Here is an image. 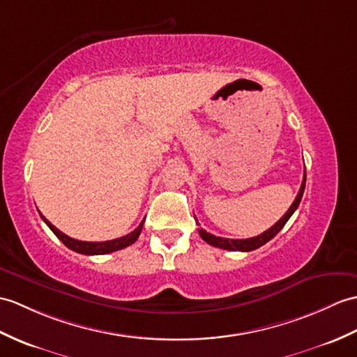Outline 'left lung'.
<instances>
[{
	"label": "left lung",
	"instance_id": "8db88e82",
	"mask_svg": "<svg viewBox=\"0 0 357 357\" xmlns=\"http://www.w3.org/2000/svg\"><path fill=\"white\" fill-rule=\"evenodd\" d=\"M304 188H305V173H304V178H303V184H301L300 192H298L294 204L291 205V208L287 210V213L275 223V225L264 231V233H261L260 236H255V237H251V238H225V237H216V236H213L210 233H206L205 229H199V236H201L208 245L220 248V250L245 251V252L254 251V250H257V248H260L264 243H268L269 240L275 237L281 231V228L286 225V222L291 219V216L295 213V210L298 208V205H300V202H301ZM196 223H197V219H196ZM197 225H199V223H197Z\"/></svg>",
	"mask_w": 357,
	"mask_h": 357
}]
</instances>
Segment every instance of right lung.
<instances>
[{
	"instance_id": "obj_1",
	"label": "right lung",
	"mask_w": 357,
	"mask_h": 357,
	"mask_svg": "<svg viewBox=\"0 0 357 357\" xmlns=\"http://www.w3.org/2000/svg\"><path fill=\"white\" fill-rule=\"evenodd\" d=\"M40 218L44 219V222L48 225V228L53 231L56 234V237L61 240V242L66 246L70 248V250L76 251L79 254H85V255H98V254H109L114 251H119L123 250V248H126L129 245H132L138 238L141 229H143V223L144 220L139 223L138 228L132 231L128 236H123L120 238H114V240H107V242H82V240H76V238H71L66 234H63L62 231L57 229L54 225H52L43 214H40Z\"/></svg>"
}]
</instances>
